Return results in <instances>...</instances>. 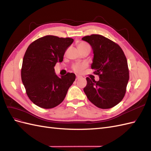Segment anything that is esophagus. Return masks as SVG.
Instances as JSON below:
<instances>
[{
    "mask_svg": "<svg viewBox=\"0 0 151 151\" xmlns=\"http://www.w3.org/2000/svg\"><path fill=\"white\" fill-rule=\"evenodd\" d=\"M81 78V77L80 76H77V77H76V80H78V79H79Z\"/></svg>",
    "mask_w": 151,
    "mask_h": 151,
    "instance_id": "34e87169",
    "label": "esophagus"
}]
</instances>
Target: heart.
I'll return each instance as SVG.
<instances>
[{"label": "heart", "instance_id": "b5f03b06", "mask_svg": "<svg viewBox=\"0 0 151 151\" xmlns=\"http://www.w3.org/2000/svg\"><path fill=\"white\" fill-rule=\"evenodd\" d=\"M89 47V45L85 42H81L78 44V45H77V47H78L79 50L85 48V47ZM86 67H87V64L85 63H77V64H75L74 66L72 67V68L75 72H76L77 73H81L84 70V68Z\"/></svg>", "mask_w": 151, "mask_h": 151}]
</instances>
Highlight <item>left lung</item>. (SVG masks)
Returning <instances> with one entry per match:
<instances>
[{
	"mask_svg": "<svg viewBox=\"0 0 151 151\" xmlns=\"http://www.w3.org/2000/svg\"><path fill=\"white\" fill-rule=\"evenodd\" d=\"M82 40L92 47L94 57L91 68L99 76L98 81L87 77L84 91L95 106L108 109L124 97L129 80L126 57L118 44L99 35L86 36Z\"/></svg>",
	"mask_w": 151,
	"mask_h": 151,
	"instance_id": "1",
	"label": "left lung"
}]
</instances>
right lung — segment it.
Here are the masks:
<instances>
[{"instance_id":"1","label":"right lung","mask_w":151,"mask_h":151,"mask_svg":"<svg viewBox=\"0 0 151 151\" xmlns=\"http://www.w3.org/2000/svg\"><path fill=\"white\" fill-rule=\"evenodd\" d=\"M73 42L72 38L47 35L35 40L27 48L21 79L28 96L38 106L50 109L58 106L75 81L74 73L59 77L54 68L57 62L63 61L67 48Z\"/></svg>"}]
</instances>
